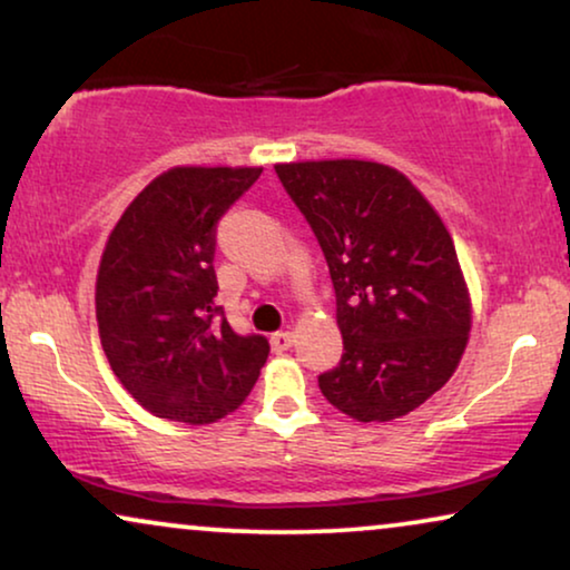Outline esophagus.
Masks as SVG:
<instances>
[{
  "instance_id": "1",
  "label": "esophagus",
  "mask_w": 570,
  "mask_h": 570,
  "mask_svg": "<svg viewBox=\"0 0 570 570\" xmlns=\"http://www.w3.org/2000/svg\"><path fill=\"white\" fill-rule=\"evenodd\" d=\"M269 342H272V350H275V353H285L287 347L293 345V332H275L269 337Z\"/></svg>"
}]
</instances>
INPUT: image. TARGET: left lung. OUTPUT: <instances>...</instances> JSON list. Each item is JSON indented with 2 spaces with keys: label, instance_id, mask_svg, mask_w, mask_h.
Segmentation results:
<instances>
[{
  "label": "left lung",
  "instance_id": "1",
  "mask_svg": "<svg viewBox=\"0 0 570 570\" xmlns=\"http://www.w3.org/2000/svg\"><path fill=\"white\" fill-rule=\"evenodd\" d=\"M275 170L314 230L337 295L345 350L318 389L361 423L407 415L451 379L472 326L446 225L407 176L381 163Z\"/></svg>",
  "mask_w": 570,
  "mask_h": 570
}]
</instances>
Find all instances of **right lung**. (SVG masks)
<instances>
[{
  "label": "right lung",
  "instance_id": "1",
  "mask_svg": "<svg viewBox=\"0 0 570 570\" xmlns=\"http://www.w3.org/2000/svg\"><path fill=\"white\" fill-rule=\"evenodd\" d=\"M262 168H170L108 236L96 283L100 345L155 417L205 425L246 400L269 342L238 334L217 306L215 225Z\"/></svg>",
  "mask_w": 570,
  "mask_h": 570
}]
</instances>
